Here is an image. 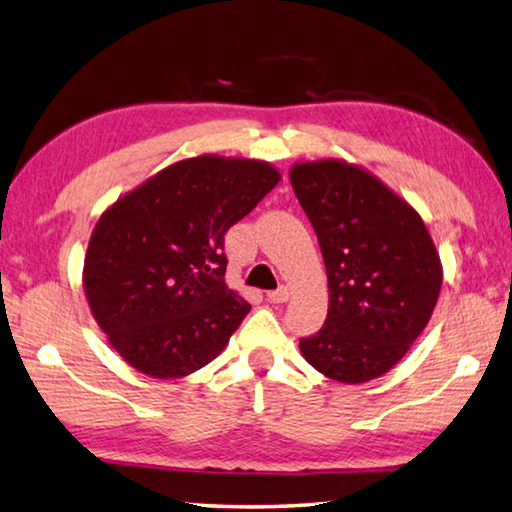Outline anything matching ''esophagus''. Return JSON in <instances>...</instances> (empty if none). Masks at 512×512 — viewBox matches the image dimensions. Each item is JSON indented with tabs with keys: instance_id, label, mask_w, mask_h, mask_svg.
Here are the masks:
<instances>
[{
	"instance_id": "esophagus-1",
	"label": "esophagus",
	"mask_w": 512,
	"mask_h": 512,
	"mask_svg": "<svg viewBox=\"0 0 512 512\" xmlns=\"http://www.w3.org/2000/svg\"><path fill=\"white\" fill-rule=\"evenodd\" d=\"M266 297H268V302H273V304H284L288 300V288L280 286L277 291H268Z\"/></svg>"
}]
</instances>
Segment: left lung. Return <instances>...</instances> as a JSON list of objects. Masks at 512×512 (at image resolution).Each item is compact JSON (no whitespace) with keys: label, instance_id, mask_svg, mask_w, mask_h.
I'll return each mask as SVG.
<instances>
[{"label":"left lung","instance_id":"left-lung-1","mask_svg":"<svg viewBox=\"0 0 512 512\" xmlns=\"http://www.w3.org/2000/svg\"><path fill=\"white\" fill-rule=\"evenodd\" d=\"M288 176L329 280L327 320L300 351L338 383H367L430 322L443 282L439 253L410 203L362 167L324 159L297 163Z\"/></svg>","mask_w":512,"mask_h":512}]
</instances>
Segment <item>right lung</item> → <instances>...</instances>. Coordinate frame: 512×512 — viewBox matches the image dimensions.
<instances>
[{
    "label": "right lung",
    "instance_id": "right-lung-1",
    "mask_svg": "<svg viewBox=\"0 0 512 512\" xmlns=\"http://www.w3.org/2000/svg\"><path fill=\"white\" fill-rule=\"evenodd\" d=\"M277 183L280 172L264 161L203 154L102 212L82 280L98 327L127 365L170 380L224 351L250 311L226 286L224 235Z\"/></svg>",
    "mask_w": 512,
    "mask_h": 512
}]
</instances>
